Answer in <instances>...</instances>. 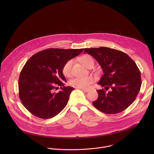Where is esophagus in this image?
Listing matches in <instances>:
<instances>
[{
	"label": "esophagus",
	"instance_id": "34e87169",
	"mask_svg": "<svg viewBox=\"0 0 154 154\" xmlns=\"http://www.w3.org/2000/svg\"><path fill=\"white\" fill-rule=\"evenodd\" d=\"M83 91H85V92H88L89 91H90V89L89 88H81Z\"/></svg>",
	"mask_w": 154,
	"mask_h": 154
}]
</instances>
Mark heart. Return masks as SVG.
<instances>
[{
	"label": "heart",
	"instance_id": "obj_1",
	"mask_svg": "<svg viewBox=\"0 0 154 154\" xmlns=\"http://www.w3.org/2000/svg\"><path fill=\"white\" fill-rule=\"evenodd\" d=\"M81 63L85 67L88 68L90 65L94 63L93 58L90 55H84L81 58ZM73 60H69L66 62L63 67V73L66 77H70L72 74V66ZM93 82V79L91 77H77L71 80L70 84L76 88H87Z\"/></svg>",
	"mask_w": 154,
	"mask_h": 154
}]
</instances>
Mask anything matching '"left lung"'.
<instances>
[{
    "label": "left lung",
    "mask_w": 154,
    "mask_h": 154,
    "mask_svg": "<svg viewBox=\"0 0 154 154\" xmlns=\"http://www.w3.org/2000/svg\"><path fill=\"white\" fill-rule=\"evenodd\" d=\"M85 53L97 61L103 72L98 84L105 90H97L98 98L93 105L106 114L124 111L134 102L140 90L141 72L137 65L127 54L116 49L86 48ZM109 88L111 91L106 92Z\"/></svg>",
    "instance_id": "obj_1"
}]
</instances>
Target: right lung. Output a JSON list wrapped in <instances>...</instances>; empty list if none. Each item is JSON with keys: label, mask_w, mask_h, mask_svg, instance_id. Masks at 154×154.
Masks as SVG:
<instances>
[{"label": "right lung", "mask_w": 154, "mask_h": 154, "mask_svg": "<svg viewBox=\"0 0 154 154\" xmlns=\"http://www.w3.org/2000/svg\"><path fill=\"white\" fill-rule=\"evenodd\" d=\"M83 50L51 48L37 52L27 60L20 73L18 86L20 101L29 112L41 119H50L63 110L74 90L64 86L66 80L63 67ZM59 86L62 91L55 93Z\"/></svg>", "instance_id": "obj_1"}]
</instances>
